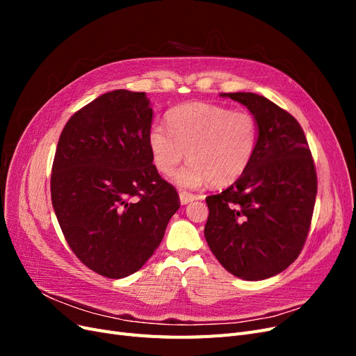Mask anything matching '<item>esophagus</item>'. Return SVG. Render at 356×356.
<instances>
[{
	"instance_id": "1",
	"label": "esophagus",
	"mask_w": 356,
	"mask_h": 356,
	"mask_svg": "<svg viewBox=\"0 0 356 356\" xmlns=\"http://www.w3.org/2000/svg\"><path fill=\"white\" fill-rule=\"evenodd\" d=\"M197 196L193 195V193L190 191H179V200H181V204H187L193 200H196Z\"/></svg>"
}]
</instances>
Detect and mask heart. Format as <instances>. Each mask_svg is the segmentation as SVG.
<instances>
[{"label": "heart", "mask_w": 356, "mask_h": 356, "mask_svg": "<svg viewBox=\"0 0 356 356\" xmlns=\"http://www.w3.org/2000/svg\"><path fill=\"white\" fill-rule=\"evenodd\" d=\"M166 127L153 126L148 148L156 169L170 175L187 153L190 163L175 175L181 187L230 186L251 165L258 141L255 117L225 106L188 102L166 114Z\"/></svg>", "instance_id": "b5f03b06"}]
</instances>
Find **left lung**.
<instances>
[{
  "instance_id": "left-lung-1",
  "label": "left lung",
  "mask_w": 356,
  "mask_h": 356,
  "mask_svg": "<svg viewBox=\"0 0 356 356\" xmlns=\"http://www.w3.org/2000/svg\"><path fill=\"white\" fill-rule=\"evenodd\" d=\"M243 104L258 126L245 174L207 197L204 238L225 270L245 281L284 272L306 243L318 178L303 129L288 111L255 93H222Z\"/></svg>"
}]
</instances>
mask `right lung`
I'll use <instances>...</instances> for the list:
<instances>
[{
  "instance_id": "obj_1",
  "label": "right lung",
  "mask_w": 356,
  "mask_h": 356,
  "mask_svg": "<svg viewBox=\"0 0 356 356\" xmlns=\"http://www.w3.org/2000/svg\"><path fill=\"white\" fill-rule=\"evenodd\" d=\"M152 123L145 93L118 89L74 113L59 136L53 209L75 257L110 279L147 263L181 204L153 165Z\"/></svg>"
}]
</instances>
